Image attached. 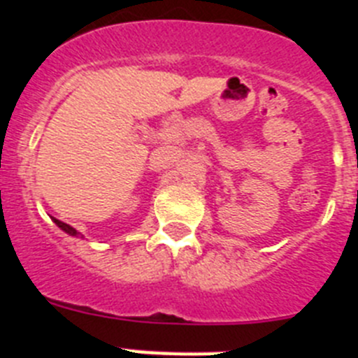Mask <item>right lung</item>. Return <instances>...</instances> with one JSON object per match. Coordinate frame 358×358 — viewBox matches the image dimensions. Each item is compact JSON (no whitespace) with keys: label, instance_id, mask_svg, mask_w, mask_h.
<instances>
[{"label":"right lung","instance_id":"add662e5","mask_svg":"<svg viewBox=\"0 0 358 358\" xmlns=\"http://www.w3.org/2000/svg\"><path fill=\"white\" fill-rule=\"evenodd\" d=\"M53 222L57 224V226L61 227L62 231H64V233H68L69 236H78V233H77V229H75V227H71L69 226V224H66V222H62V220H57V218H53Z\"/></svg>","mask_w":358,"mask_h":358}]
</instances>
